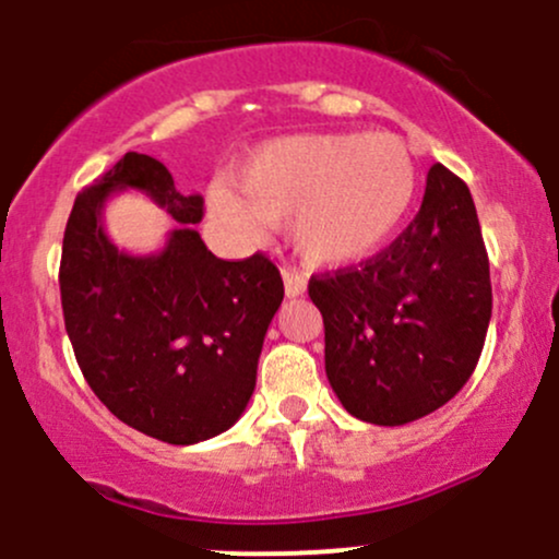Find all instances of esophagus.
<instances>
[{
  "mask_svg": "<svg viewBox=\"0 0 559 559\" xmlns=\"http://www.w3.org/2000/svg\"><path fill=\"white\" fill-rule=\"evenodd\" d=\"M282 280H285L287 298H296L307 293V274L296 266H282Z\"/></svg>",
  "mask_w": 559,
  "mask_h": 559,
  "instance_id": "esophagus-1",
  "label": "esophagus"
}]
</instances>
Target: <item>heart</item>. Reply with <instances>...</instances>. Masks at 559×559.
Instances as JSON below:
<instances>
[{
  "mask_svg": "<svg viewBox=\"0 0 559 559\" xmlns=\"http://www.w3.org/2000/svg\"><path fill=\"white\" fill-rule=\"evenodd\" d=\"M228 185L209 190V214L236 239H261L266 223H290L293 245L318 266L378 252L411 214L418 163L391 132H309L258 146Z\"/></svg>",
  "mask_w": 559,
  "mask_h": 559,
  "instance_id": "b5f03b06",
  "label": "heart"
}]
</instances>
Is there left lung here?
<instances>
[{
	"label": "left lung",
	"instance_id": "1",
	"mask_svg": "<svg viewBox=\"0 0 559 559\" xmlns=\"http://www.w3.org/2000/svg\"><path fill=\"white\" fill-rule=\"evenodd\" d=\"M325 374L342 407L402 427L454 400L484 350L491 318L489 258L473 195L432 165L416 219L358 269L314 274Z\"/></svg>",
	"mask_w": 559,
	"mask_h": 559
}]
</instances>
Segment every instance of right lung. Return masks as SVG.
<instances>
[{"label": "right lung", "instance_id": "add662e5", "mask_svg": "<svg viewBox=\"0 0 559 559\" xmlns=\"http://www.w3.org/2000/svg\"><path fill=\"white\" fill-rule=\"evenodd\" d=\"M119 189L146 191L180 223L154 257L121 253L102 230L104 201ZM201 217V195H181L159 159L127 152L79 192L62 241L64 329L86 383L119 421L170 445L239 421L285 296L263 252L212 255L192 228Z\"/></svg>", "mask_w": 559, "mask_h": 559}]
</instances>
